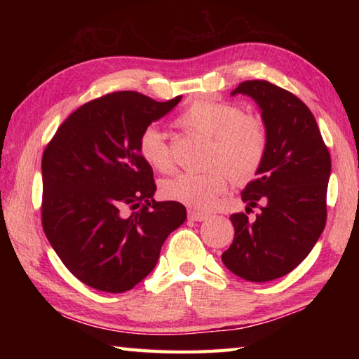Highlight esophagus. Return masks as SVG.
<instances>
[{"label": "esophagus", "mask_w": 359, "mask_h": 359, "mask_svg": "<svg viewBox=\"0 0 359 359\" xmlns=\"http://www.w3.org/2000/svg\"><path fill=\"white\" fill-rule=\"evenodd\" d=\"M188 218L193 222H204L208 220V214H203V212H196V210H188Z\"/></svg>", "instance_id": "34e87169"}]
</instances>
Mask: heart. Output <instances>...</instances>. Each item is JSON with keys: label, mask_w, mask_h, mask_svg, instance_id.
I'll use <instances>...</instances> for the list:
<instances>
[{"label": "heart", "mask_w": 359, "mask_h": 359, "mask_svg": "<svg viewBox=\"0 0 359 359\" xmlns=\"http://www.w3.org/2000/svg\"><path fill=\"white\" fill-rule=\"evenodd\" d=\"M177 123L188 131L208 137L204 172H184L163 182L161 194L166 199L196 210L214 208L228 190L231 175L236 182L252 179L264 160L267 133L259 118L245 115L239 106L226 101H193L179 115ZM137 150L142 160L156 171L171 172L174 158L165 133L147 126L139 136Z\"/></svg>", "instance_id": "heart-1"}]
</instances>
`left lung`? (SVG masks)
Returning a JSON list of instances; mask_svg holds the SVG:
<instances>
[{
	"mask_svg": "<svg viewBox=\"0 0 359 359\" xmlns=\"http://www.w3.org/2000/svg\"><path fill=\"white\" fill-rule=\"evenodd\" d=\"M257 102L267 133V150L257 179L242 191L247 213L229 217L234 241L223 264L248 282L287 276L307 257L326 224L331 156L317 121L304 102L267 81H245L231 92Z\"/></svg>",
	"mask_w": 359,
	"mask_h": 359,
	"instance_id": "8db88e82",
	"label": "left lung"
}]
</instances>
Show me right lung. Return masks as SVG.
Listing matches in <instances>:
<instances>
[{"label": "right lung", "instance_id": "add662e5", "mask_svg": "<svg viewBox=\"0 0 359 359\" xmlns=\"http://www.w3.org/2000/svg\"><path fill=\"white\" fill-rule=\"evenodd\" d=\"M137 92H115L66 118L42 155V228L82 283L123 293L144 280L163 242L187 218L180 203H156L154 171L137 150L141 133L172 111ZM130 207L135 210L126 216Z\"/></svg>", "mask_w": 359, "mask_h": 359}]
</instances>
